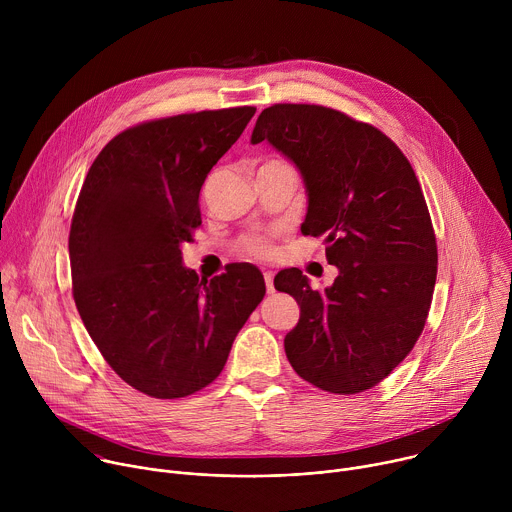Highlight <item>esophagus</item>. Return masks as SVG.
<instances>
[{
  "label": "esophagus",
  "instance_id": "1",
  "mask_svg": "<svg viewBox=\"0 0 512 512\" xmlns=\"http://www.w3.org/2000/svg\"><path fill=\"white\" fill-rule=\"evenodd\" d=\"M263 279H265L267 294H275V287H273V271H263Z\"/></svg>",
  "mask_w": 512,
  "mask_h": 512
}]
</instances>
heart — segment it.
<instances>
[{"instance_id": "b5f03b06", "label": "heart", "mask_w": 512, "mask_h": 512, "mask_svg": "<svg viewBox=\"0 0 512 512\" xmlns=\"http://www.w3.org/2000/svg\"><path fill=\"white\" fill-rule=\"evenodd\" d=\"M239 251L251 257H269L273 253L271 239L267 235H247L239 241Z\"/></svg>"}]
</instances>
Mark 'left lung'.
Segmentation results:
<instances>
[{"label":"left lung","instance_id":"1","mask_svg":"<svg viewBox=\"0 0 512 512\" xmlns=\"http://www.w3.org/2000/svg\"><path fill=\"white\" fill-rule=\"evenodd\" d=\"M265 139L300 170L302 233L324 237L338 267L324 291L296 267L275 275V289L300 306L287 360L322 391L362 393L411 352L431 306L437 245L419 180L383 131L330 107L271 105L251 143Z\"/></svg>","mask_w":512,"mask_h":512}]
</instances>
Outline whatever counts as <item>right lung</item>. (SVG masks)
Returning a JSON list of instances; mask_svg holds the SVG:
<instances>
[{"label":"right lung","mask_w":512,"mask_h":512,"mask_svg":"<svg viewBox=\"0 0 512 512\" xmlns=\"http://www.w3.org/2000/svg\"><path fill=\"white\" fill-rule=\"evenodd\" d=\"M255 111L139 123L105 145L85 178L68 235L72 296L109 367L139 393L178 399L210 385L265 296L255 265L198 279L180 249L202 223L208 172Z\"/></svg>","instance_id":"right-lung-1"}]
</instances>
